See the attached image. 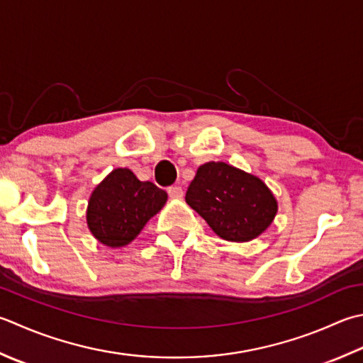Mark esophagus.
<instances>
[{"instance_id": "esophagus-1", "label": "esophagus", "mask_w": 363, "mask_h": 363, "mask_svg": "<svg viewBox=\"0 0 363 363\" xmlns=\"http://www.w3.org/2000/svg\"><path fill=\"white\" fill-rule=\"evenodd\" d=\"M167 191H168V195L172 196V198H182V195H184V191H182V189L179 187V186H172V187H168L167 189Z\"/></svg>"}]
</instances>
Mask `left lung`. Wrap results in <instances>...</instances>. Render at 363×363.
<instances>
[{"mask_svg": "<svg viewBox=\"0 0 363 363\" xmlns=\"http://www.w3.org/2000/svg\"><path fill=\"white\" fill-rule=\"evenodd\" d=\"M186 201L218 238L248 242L275 218L277 200L259 177L225 162H208L196 169Z\"/></svg>", "mask_w": 363, "mask_h": 363, "instance_id": "obj_1", "label": "left lung"}]
</instances>
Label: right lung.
Returning <instances> with one entry per match:
<instances>
[{
  "label": "right lung",
  "mask_w": 363,
  "mask_h": 363,
  "mask_svg": "<svg viewBox=\"0 0 363 363\" xmlns=\"http://www.w3.org/2000/svg\"><path fill=\"white\" fill-rule=\"evenodd\" d=\"M167 191L141 182L129 168H116L91 194L88 228L106 247L130 244L167 203Z\"/></svg>",
  "instance_id": "1"
}]
</instances>
